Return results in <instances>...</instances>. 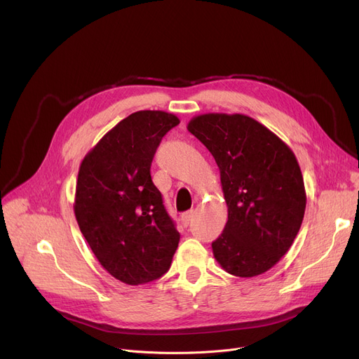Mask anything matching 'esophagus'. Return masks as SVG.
Masks as SVG:
<instances>
[{
  "instance_id": "1",
  "label": "esophagus",
  "mask_w": 359,
  "mask_h": 359,
  "mask_svg": "<svg viewBox=\"0 0 359 359\" xmlns=\"http://www.w3.org/2000/svg\"><path fill=\"white\" fill-rule=\"evenodd\" d=\"M194 217H195V212H194V210H187V212L182 213V217H180V219H182V224H183L184 226H187L190 222H192Z\"/></svg>"
}]
</instances>
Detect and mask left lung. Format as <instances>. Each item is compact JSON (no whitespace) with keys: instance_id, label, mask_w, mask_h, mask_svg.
<instances>
[{"instance_id":"left-lung-1","label":"left lung","mask_w":359,"mask_h":359,"mask_svg":"<svg viewBox=\"0 0 359 359\" xmlns=\"http://www.w3.org/2000/svg\"><path fill=\"white\" fill-rule=\"evenodd\" d=\"M187 130L221 173L228 222L212 243L215 258L236 277L266 273L289 251L304 217L306 192L294 153L243 114L199 115Z\"/></svg>"}]
</instances>
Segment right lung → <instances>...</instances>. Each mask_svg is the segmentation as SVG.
<instances>
[{
    "mask_svg": "<svg viewBox=\"0 0 359 359\" xmlns=\"http://www.w3.org/2000/svg\"><path fill=\"white\" fill-rule=\"evenodd\" d=\"M164 111H138L108 131L82 160L75 217L101 266L130 285L169 270L180 233L150 167L161 138L179 124Z\"/></svg>",
    "mask_w": 359,
    "mask_h": 359,
    "instance_id": "obj_1",
    "label": "right lung"
}]
</instances>
